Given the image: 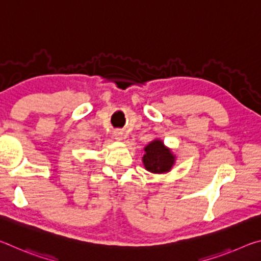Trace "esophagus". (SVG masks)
Here are the masks:
<instances>
[{
	"label": "esophagus",
	"instance_id": "34e87169",
	"mask_svg": "<svg viewBox=\"0 0 261 261\" xmlns=\"http://www.w3.org/2000/svg\"><path fill=\"white\" fill-rule=\"evenodd\" d=\"M123 137V132L121 130H115L114 131V138L116 140H121Z\"/></svg>",
	"mask_w": 261,
	"mask_h": 261
}]
</instances>
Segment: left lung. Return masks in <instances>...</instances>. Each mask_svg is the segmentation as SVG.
<instances>
[{
  "mask_svg": "<svg viewBox=\"0 0 261 261\" xmlns=\"http://www.w3.org/2000/svg\"><path fill=\"white\" fill-rule=\"evenodd\" d=\"M143 162L148 171L162 174L170 170L175 162V156L171 154L170 149L163 146L161 140H154L145 147Z\"/></svg>",
  "mask_w": 261,
  "mask_h": 261,
  "instance_id": "8db88e82",
  "label": "left lung"
}]
</instances>
